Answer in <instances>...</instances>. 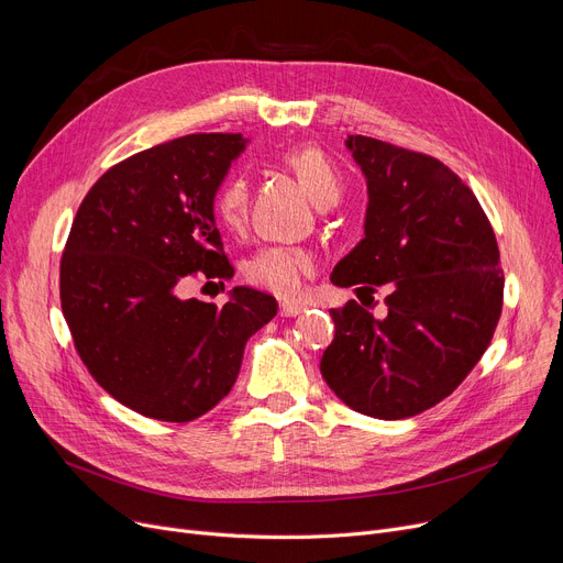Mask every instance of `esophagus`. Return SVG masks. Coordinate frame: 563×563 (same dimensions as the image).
Instances as JSON below:
<instances>
[{
  "mask_svg": "<svg viewBox=\"0 0 563 563\" xmlns=\"http://www.w3.org/2000/svg\"><path fill=\"white\" fill-rule=\"evenodd\" d=\"M301 312H303V303H299V301H283L280 303V314L283 317H297Z\"/></svg>",
  "mask_w": 563,
  "mask_h": 563,
  "instance_id": "1",
  "label": "esophagus"
}]
</instances>
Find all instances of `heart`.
Segmentation results:
<instances>
[{
	"label": "heart",
	"instance_id": "1",
	"mask_svg": "<svg viewBox=\"0 0 563 563\" xmlns=\"http://www.w3.org/2000/svg\"><path fill=\"white\" fill-rule=\"evenodd\" d=\"M285 166L299 177L301 185L308 189L312 200L321 207L338 202L342 194V175L333 159L314 145L294 147L283 155ZM249 207V185L244 177L234 175L219 187L214 196V214L217 219L236 230L246 219ZM314 269V255L306 246H287L272 244L257 249L244 262V276L251 285L262 287L278 297H294L303 285V278Z\"/></svg>",
	"mask_w": 563,
	"mask_h": 563
}]
</instances>
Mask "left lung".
I'll return each mask as SVG.
<instances>
[{"label":"left lung","instance_id":"left-lung-1","mask_svg":"<svg viewBox=\"0 0 563 563\" xmlns=\"http://www.w3.org/2000/svg\"><path fill=\"white\" fill-rule=\"evenodd\" d=\"M346 147L367 177L369 205L365 240L331 280L356 285L358 297L388 294L380 317L356 299L331 310L335 338L319 369L349 408L401 420L450 397L482 361L505 272L486 212L452 168L363 134Z\"/></svg>","mask_w":563,"mask_h":563}]
</instances>
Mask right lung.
I'll list each match as a JSON object with an SVG mask.
<instances>
[{
  "label": "right lung",
  "instance_id": "right-lung-1",
  "mask_svg": "<svg viewBox=\"0 0 563 563\" xmlns=\"http://www.w3.org/2000/svg\"><path fill=\"white\" fill-rule=\"evenodd\" d=\"M242 134H187L113 164L84 196L62 255L68 329L100 386L162 422H191L234 386L244 344L272 321L269 294L225 306L180 299L189 278L234 276L214 196Z\"/></svg>",
  "mask_w": 563,
  "mask_h": 563
}]
</instances>
